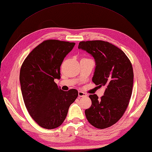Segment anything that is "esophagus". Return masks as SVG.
<instances>
[{"instance_id":"esophagus-1","label":"esophagus","mask_w":152,"mask_h":152,"mask_svg":"<svg viewBox=\"0 0 152 152\" xmlns=\"http://www.w3.org/2000/svg\"><path fill=\"white\" fill-rule=\"evenodd\" d=\"M78 95H79V97H86V96H87V95H86V94H85V92H83L82 91H79Z\"/></svg>"}]
</instances>
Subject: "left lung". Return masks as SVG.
<instances>
[{"instance_id":"left-lung-1","label":"left lung","mask_w":152,"mask_h":152,"mask_svg":"<svg viewBox=\"0 0 152 152\" xmlns=\"http://www.w3.org/2000/svg\"><path fill=\"white\" fill-rule=\"evenodd\" d=\"M78 48L93 56L92 82L106 88L100 99L96 94L89 96L92 105L85 110L86 117L96 128L110 127L121 118L131 97L134 74L131 61L123 51L106 41H81Z\"/></svg>"}]
</instances>
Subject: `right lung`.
I'll return each instance as SVG.
<instances>
[{"instance_id": "add662e5", "label": "right lung", "mask_w": 152, "mask_h": 152, "mask_svg": "<svg viewBox=\"0 0 152 152\" xmlns=\"http://www.w3.org/2000/svg\"><path fill=\"white\" fill-rule=\"evenodd\" d=\"M75 45L46 40L30 52L21 67L20 81L25 105L31 117L42 128L60 126L78 96L76 89L64 91L54 82L55 79H60L61 64Z\"/></svg>"}]
</instances>
